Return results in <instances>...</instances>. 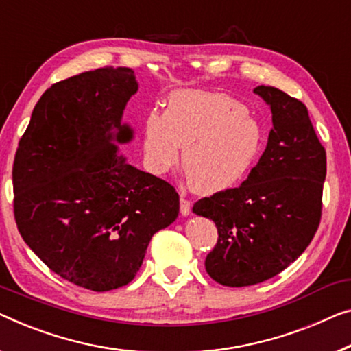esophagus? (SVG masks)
<instances>
[{
  "label": "esophagus",
  "mask_w": 351,
  "mask_h": 351,
  "mask_svg": "<svg viewBox=\"0 0 351 351\" xmlns=\"http://www.w3.org/2000/svg\"><path fill=\"white\" fill-rule=\"evenodd\" d=\"M180 209H181V214H182V216H189V214H191V209H192L191 202L187 200V198L181 197V200H180Z\"/></svg>",
  "instance_id": "34e87169"
}]
</instances>
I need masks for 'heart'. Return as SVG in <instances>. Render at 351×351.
I'll return each instance as SVG.
<instances>
[{"instance_id":"obj_1","label":"heart","mask_w":351,"mask_h":351,"mask_svg":"<svg viewBox=\"0 0 351 351\" xmlns=\"http://www.w3.org/2000/svg\"><path fill=\"white\" fill-rule=\"evenodd\" d=\"M263 125L247 107L223 93L182 90L167 99L165 113L143 119L145 169L162 176L181 164L187 182L198 193H217L238 186L263 153Z\"/></svg>"}]
</instances>
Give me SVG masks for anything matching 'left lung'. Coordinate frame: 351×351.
I'll list each match as a JSON object with an SVG mask.
<instances>
[{"instance_id":"1","label":"left lung","mask_w":351,"mask_h":351,"mask_svg":"<svg viewBox=\"0 0 351 351\" xmlns=\"http://www.w3.org/2000/svg\"><path fill=\"white\" fill-rule=\"evenodd\" d=\"M273 113V129L258 164L234 189L193 205L216 223L219 239L206 273L227 287L268 280L304 252L322 217L326 151L304 104L274 86L254 90Z\"/></svg>"}]
</instances>
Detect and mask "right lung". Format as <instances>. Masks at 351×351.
<instances>
[{
  "instance_id": "1",
  "label": "right lung",
  "mask_w": 351,
  "mask_h": 351,
  "mask_svg": "<svg viewBox=\"0 0 351 351\" xmlns=\"http://www.w3.org/2000/svg\"><path fill=\"white\" fill-rule=\"evenodd\" d=\"M138 90L129 67H101L42 94L15 153L14 214L23 241L83 289L108 291L134 279L146 247L175 222L173 186L125 160L132 129L125 104Z\"/></svg>"
}]
</instances>
